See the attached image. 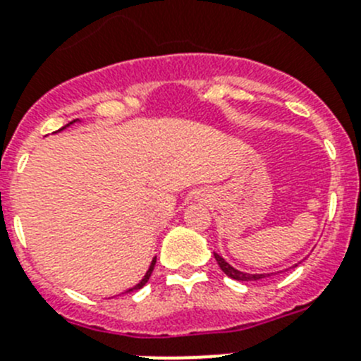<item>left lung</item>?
Listing matches in <instances>:
<instances>
[{
    "label": "left lung",
    "mask_w": 361,
    "mask_h": 361,
    "mask_svg": "<svg viewBox=\"0 0 361 361\" xmlns=\"http://www.w3.org/2000/svg\"><path fill=\"white\" fill-rule=\"evenodd\" d=\"M213 255H215V259H216V262H219L220 269H222V271L227 275V277L234 279V281L247 282V281H259V279H264L266 277V274H254V275H252V274H243V271H238L236 268H233V266H231L229 262L226 261V259L220 257L219 254H213Z\"/></svg>",
    "instance_id": "obj_1"
}]
</instances>
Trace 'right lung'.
<instances>
[{"mask_svg": "<svg viewBox=\"0 0 361 361\" xmlns=\"http://www.w3.org/2000/svg\"><path fill=\"white\" fill-rule=\"evenodd\" d=\"M73 121H75V120H73ZM73 121H70V123H68V125H72V123H73ZM68 125H65V127H63V128H66V127H68ZM63 128H59V130H63ZM155 262H157V257H155V259H153V261H152V264H149V269H148V271H146L145 279H142V281H141V282H139V284H137V286H134V288H132V289H128V291H127V293H130V291H135V289H141V288H142V286H145V284H146V282H148V281H149V277H152V271H153V268H155Z\"/></svg>", "mask_w": 361, "mask_h": 361, "instance_id": "add662e5", "label": "right lung"}]
</instances>
